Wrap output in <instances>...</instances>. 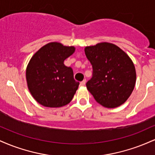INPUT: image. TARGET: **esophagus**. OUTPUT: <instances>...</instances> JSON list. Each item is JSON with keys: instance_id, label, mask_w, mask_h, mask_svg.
<instances>
[{"instance_id": "1", "label": "esophagus", "mask_w": 155, "mask_h": 155, "mask_svg": "<svg viewBox=\"0 0 155 155\" xmlns=\"http://www.w3.org/2000/svg\"><path fill=\"white\" fill-rule=\"evenodd\" d=\"M85 84H86V79H84L82 81H81V82H80V86L84 87L85 85Z\"/></svg>"}]
</instances>
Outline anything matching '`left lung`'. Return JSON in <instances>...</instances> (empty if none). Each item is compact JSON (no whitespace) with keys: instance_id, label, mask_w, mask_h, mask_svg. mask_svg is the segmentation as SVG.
Wrapping results in <instances>:
<instances>
[{"instance_id":"8db88e82","label":"left lung","mask_w":155,"mask_h":155,"mask_svg":"<svg viewBox=\"0 0 155 155\" xmlns=\"http://www.w3.org/2000/svg\"><path fill=\"white\" fill-rule=\"evenodd\" d=\"M84 51L92 66V77L87 88L95 100L106 108L123 104L136 84V68L130 57L107 42L85 47Z\"/></svg>"}]
</instances>
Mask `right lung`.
Wrapping results in <instances>:
<instances>
[{"label": "right lung", "mask_w": 155, "mask_h": 155, "mask_svg": "<svg viewBox=\"0 0 155 155\" xmlns=\"http://www.w3.org/2000/svg\"><path fill=\"white\" fill-rule=\"evenodd\" d=\"M74 51V47L51 42L32 57L26 68V80L32 96L38 104L58 108L71 101L79 82L74 79L71 68L63 63Z\"/></svg>", "instance_id": "obj_1"}]
</instances>
